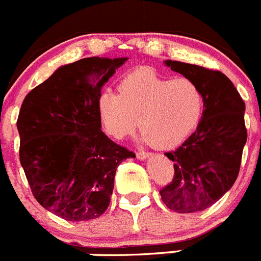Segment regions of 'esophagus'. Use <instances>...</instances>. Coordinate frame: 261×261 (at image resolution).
Masks as SVG:
<instances>
[{
	"label": "esophagus",
	"mask_w": 261,
	"mask_h": 261,
	"mask_svg": "<svg viewBox=\"0 0 261 261\" xmlns=\"http://www.w3.org/2000/svg\"><path fill=\"white\" fill-rule=\"evenodd\" d=\"M150 152H137V159H140V160H145V159H147V158L150 156Z\"/></svg>",
	"instance_id": "esophagus-1"
}]
</instances>
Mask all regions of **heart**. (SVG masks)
<instances>
[{
  "mask_svg": "<svg viewBox=\"0 0 261 261\" xmlns=\"http://www.w3.org/2000/svg\"><path fill=\"white\" fill-rule=\"evenodd\" d=\"M118 89L119 94L103 90L97 101L102 125L115 140L132 135L140 124L143 142L169 149L194 132L204 112V93L190 77L138 68L121 79Z\"/></svg>",
  "mask_w": 261,
  "mask_h": 261,
  "instance_id": "b5f03b06",
  "label": "heart"
}]
</instances>
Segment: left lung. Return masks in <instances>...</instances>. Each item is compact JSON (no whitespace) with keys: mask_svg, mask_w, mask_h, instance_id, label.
<instances>
[{"mask_svg":"<svg viewBox=\"0 0 261 261\" xmlns=\"http://www.w3.org/2000/svg\"><path fill=\"white\" fill-rule=\"evenodd\" d=\"M167 67L197 81L204 93V112L197 130L174 151V176L160 190L164 204L180 214L203 211L230 190L240 173L247 141L245 102L220 71L197 64L166 61Z\"/></svg>","mask_w":261,"mask_h":261,"instance_id":"obj_1","label":"left lung"}]
</instances>
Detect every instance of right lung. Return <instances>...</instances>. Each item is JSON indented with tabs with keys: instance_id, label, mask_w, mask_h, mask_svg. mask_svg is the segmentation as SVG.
<instances>
[{
	"instance_id": "add662e5",
	"label": "right lung",
	"mask_w": 261,
	"mask_h": 261,
	"mask_svg": "<svg viewBox=\"0 0 261 261\" xmlns=\"http://www.w3.org/2000/svg\"><path fill=\"white\" fill-rule=\"evenodd\" d=\"M128 58H84L59 67L25 95L19 112V158L33 197L67 221L107 210L116 168L135 154L101 130L102 87Z\"/></svg>"
}]
</instances>
